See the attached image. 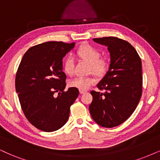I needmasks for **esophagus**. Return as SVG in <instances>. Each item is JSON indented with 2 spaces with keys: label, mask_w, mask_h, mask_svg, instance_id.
Instances as JSON below:
<instances>
[{
  "label": "esophagus",
  "mask_w": 160,
  "mask_h": 160,
  "mask_svg": "<svg viewBox=\"0 0 160 160\" xmlns=\"http://www.w3.org/2000/svg\"><path fill=\"white\" fill-rule=\"evenodd\" d=\"M79 91H80V94H84V93L87 92V91H86V90H82V89H80V90H79Z\"/></svg>",
  "instance_id": "esophagus-1"
}]
</instances>
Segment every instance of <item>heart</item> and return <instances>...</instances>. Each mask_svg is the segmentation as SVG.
Returning a JSON list of instances; mask_svg holds the SVG:
<instances>
[{
    "instance_id": "1",
    "label": "heart",
    "mask_w": 160,
    "mask_h": 160,
    "mask_svg": "<svg viewBox=\"0 0 160 160\" xmlns=\"http://www.w3.org/2000/svg\"><path fill=\"white\" fill-rule=\"evenodd\" d=\"M77 55L80 59L90 63L89 72H93L98 76H103L108 72L109 62L106 59L100 58L101 53L98 48L88 45L81 46L77 51ZM62 69L67 75H72L74 74V64L73 58L68 57L64 60L62 63ZM96 80L92 77H78L69 82V86L78 89L86 90L89 88L92 85L95 84Z\"/></svg>"
}]
</instances>
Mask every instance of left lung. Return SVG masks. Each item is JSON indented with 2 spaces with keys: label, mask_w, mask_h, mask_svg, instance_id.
<instances>
[{
  "label": "left lung",
  "mask_w": 160,
  "mask_h": 160,
  "mask_svg": "<svg viewBox=\"0 0 160 160\" xmlns=\"http://www.w3.org/2000/svg\"><path fill=\"white\" fill-rule=\"evenodd\" d=\"M110 53L108 72L97 85L105 92L92 91L91 116L105 128L124 122L136 109L142 95V62L128 42L115 37L94 38Z\"/></svg>",
  "instance_id": "1"
}]
</instances>
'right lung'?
Instances as JSON below:
<instances>
[{
	"label": "right lung",
	"instance_id": "add662e5",
	"mask_svg": "<svg viewBox=\"0 0 160 160\" xmlns=\"http://www.w3.org/2000/svg\"><path fill=\"white\" fill-rule=\"evenodd\" d=\"M74 46L57 41L38 44L27 50L18 67L15 88L22 110L40 130L52 132L63 126L78 98L77 88L64 92L66 75L62 72V58Z\"/></svg>",
	"mask_w": 160,
	"mask_h": 160
}]
</instances>
